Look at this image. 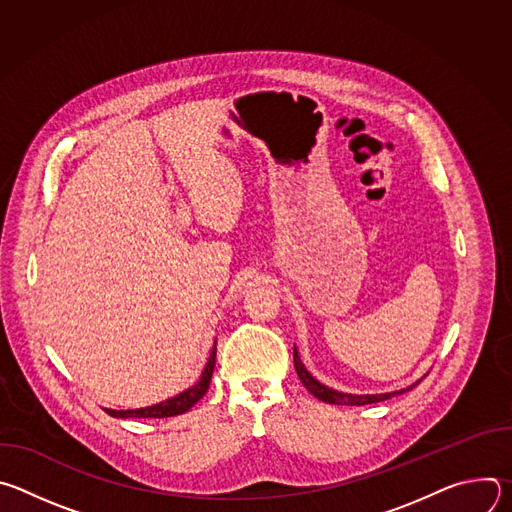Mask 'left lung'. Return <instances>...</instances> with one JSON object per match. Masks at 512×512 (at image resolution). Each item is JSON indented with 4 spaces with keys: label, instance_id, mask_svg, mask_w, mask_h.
<instances>
[{
    "label": "left lung",
    "instance_id": "obj_1",
    "mask_svg": "<svg viewBox=\"0 0 512 512\" xmlns=\"http://www.w3.org/2000/svg\"><path fill=\"white\" fill-rule=\"evenodd\" d=\"M294 364H296V373H298L300 381L304 383V387H306L314 397H318L320 401H326V403H332V405H369V403H379V401L391 399L393 395L405 393V391H409V389H413V387L417 385V383H415V385L409 387V389H403V391H397V393H385V395H348V393H338V391H334V389H328V387L320 385V383L304 369V364H302V360H300L296 348H294Z\"/></svg>",
    "mask_w": 512,
    "mask_h": 512
}]
</instances>
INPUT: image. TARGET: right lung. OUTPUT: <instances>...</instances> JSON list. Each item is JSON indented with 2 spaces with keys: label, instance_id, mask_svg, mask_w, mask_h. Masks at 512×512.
Here are the masks:
<instances>
[{
  "label": "right lung",
  "instance_id": "1",
  "mask_svg": "<svg viewBox=\"0 0 512 512\" xmlns=\"http://www.w3.org/2000/svg\"><path fill=\"white\" fill-rule=\"evenodd\" d=\"M214 360H216V344L212 348V354L206 362L204 367V373L200 377V381L190 387L188 391L180 393L178 397H172L164 403H158V405H152V407H143V409H127V411H113V409H105L111 417H174V415H180V413H186L196 401L202 399V395L206 393L208 385H210V379H212V371H214Z\"/></svg>",
  "mask_w": 512,
  "mask_h": 512
}]
</instances>
